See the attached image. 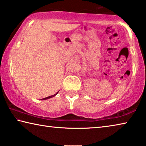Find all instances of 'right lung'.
I'll use <instances>...</instances> for the list:
<instances>
[{
  "label": "right lung",
  "mask_w": 146,
  "mask_h": 146,
  "mask_svg": "<svg viewBox=\"0 0 146 146\" xmlns=\"http://www.w3.org/2000/svg\"><path fill=\"white\" fill-rule=\"evenodd\" d=\"M58 93V91L56 93H55V95H51V96H49V97H46V98H43V100H46V99H48V98H52L53 97H55V96L56 95V94H57Z\"/></svg>",
  "instance_id": "1"
}]
</instances>
